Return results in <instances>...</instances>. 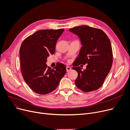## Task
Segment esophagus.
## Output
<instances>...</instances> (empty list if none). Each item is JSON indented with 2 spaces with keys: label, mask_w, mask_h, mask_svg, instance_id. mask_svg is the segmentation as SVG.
<instances>
[{
  "label": "esophagus",
  "mask_w": 130,
  "mask_h": 130,
  "mask_svg": "<svg viewBox=\"0 0 130 130\" xmlns=\"http://www.w3.org/2000/svg\"><path fill=\"white\" fill-rule=\"evenodd\" d=\"M66 70H67V72H69V71H70V70H71V67H69V66H67V67H66Z\"/></svg>",
  "instance_id": "obj_1"
}]
</instances>
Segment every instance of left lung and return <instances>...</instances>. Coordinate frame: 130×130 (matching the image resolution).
Masks as SVG:
<instances>
[{"mask_svg":"<svg viewBox=\"0 0 130 130\" xmlns=\"http://www.w3.org/2000/svg\"><path fill=\"white\" fill-rule=\"evenodd\" d=\"M70 31L77 35L82 46L72 69L78 74L75 80L77 87L84 92L100 88L104 84L113 63V52L110 40L102 30L87 25L76 26ZM87 64L82 71L78 66Z\"/></svg>","mask_w":130,"mask_h":130,"instance_id":"8db88e82","label":"left lung"}]
</instances>
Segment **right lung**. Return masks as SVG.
Returning <instances> with one entry per match:
<instances>
[{
  "label": "right lung",
  "mask_w": 130,
  "mask_h": 130,
  "mask_svg": "<svg viewBox=\"0 0 130 130\" xmlns=\"http://www.w3.org/2000/svg\"><path fill=\"white\" fill-rule=\"evenodd\" d=\"M64 29H42L25 39L20 47L21 72L25 83L36 93L45 95L57 88L66 72L64 64L47 67V58L55 51Z\"/></svg>",
  "instance_id": "obj_1"
}]
</instances>
